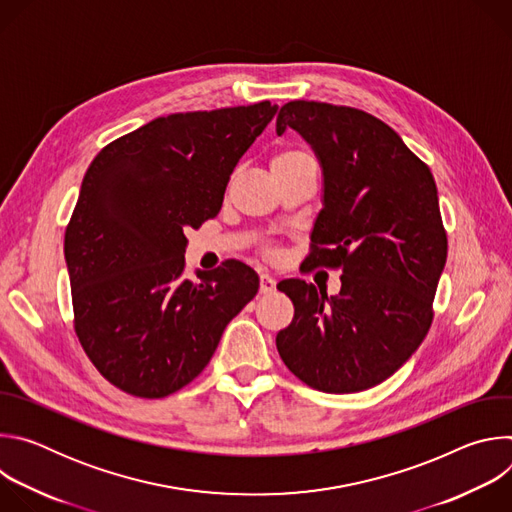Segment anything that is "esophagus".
Wrapping results in <instances>:
<instances>
[{
	"instance_id": "1",
	"label": "esophagus",
	"mask_w": 512,
	"mask_h": 512,
	"mask_svg": "<svg viewBox=\"0 0 512 512\" xmlns=\"http://www.w3.org/2000/svg\"><path fill=\"white\" fill-rule=\"evenodd\" d=\"M275 285H277V281H275L271 275H267V273H261L259 291H261L263 296H269V294H273V291H275Z\"/></svg>"
}]
</instances>
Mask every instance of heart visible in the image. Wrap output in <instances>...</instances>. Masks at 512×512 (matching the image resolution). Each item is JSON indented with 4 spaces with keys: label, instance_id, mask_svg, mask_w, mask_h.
Wrapping results in <instances>:
<instances>
[{
    "label": "heart",
    "instance_id": "obj_1",
    "mask_svg": "<svg viewBox=\"0 0 512 512\" xmlns=\"http://www.w3.org/2000/svg\"><path fill=\"white\" fill-rule=\"evenodd\" d=\"M302 158H308L304 152L300 150H287V152H281L273 158L271 164H279V162H289V160H302Z\"/></svg>",
    "mask_w": 512,
    "mask_h": 512
}]
</instances>
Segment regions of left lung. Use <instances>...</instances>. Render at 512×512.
Returning a JSON list of instances; mask_svg holds the SVG:
<instances>
[{"label": "left lung", "mask_w": 512, "mask_h": 512, "mask_svg": "<svg viewBox=\"0 0 512 512\" xmlns=\"http://www.w3.org/2000/svg\"><path fill=\"white\" fill-rule=\"evenodd\" d=\"M298 131L322 168L310 267H340L338 296L283 279L294 320L275 338L285 367L324 393L387 381L423 342L448 257L429 168L381 119L350 107L291 101L275 131Z\"/></svg>", "instance_id": "obj_1"}]
</instances>
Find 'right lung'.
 Returning <instances> with one entry per match:
<instances>
[{
	"label": "right lung",
	"mask_w": 512,
	"mask_h": 512,
	"mask_svg": "<svg viewBox=\"0 0 512 512\" xmlns=\"http://www.w3.org/2000/svg\"><path fill=\"white\" fill-rule=\"evenodd\" d=\"M277 105L158 117L91 162L64 233L77 336L117 389L160 399L212 358L227 324L255 298L241 261L182 277L186 231L223 206L227 182Z\"/></svg>",
	"instance_id": "obj_1"
}]
</instances>
